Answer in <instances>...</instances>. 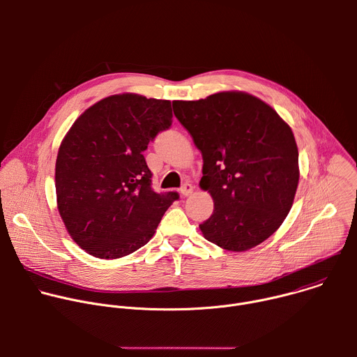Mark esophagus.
<instances>
[{"instance_id":"1","label":"esophagus","mask_w":357,"mask_h":357,"mask_svg":"<svg viewBox=\"0 0 357 357\" xmlns=\"http://www.w3.org/2000/svg\"><path fill=\"white\" fill-rule=\"evenodd\" d=\"M192 192H193V186H192L190 183H185V185L181 188V195H182V196H189V195H192Z\"/></svg>"}]
</instances>
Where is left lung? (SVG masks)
<instances>
[{
    "label": "left lung",
    "mask_w": 357,
    "mask_h": 357,
    "mask_svg": "<svg viewBox=\"0 0 357 357\" xmlns=\"http://www.w3.org/2000/svg\"><path fill=\"white\" fill-rule=\"evenodd\" d=\"M174 114L202 152L199 186L213 197V215L199 225L211 243L245 251L267 240L294 203L298 148L291 127L263 100L220 91L176 100Z\"/></svg>",
    "instance_id": "obj_1"
}]
</instances>
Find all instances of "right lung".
<instances>
[{"mask_svg":"<svg viewBox=\"0 0 357 357\" xmlns=\"http://www.w3.org/2000/svg\"><path fill=\"white\" fill-rule=\"evenodd\" d=\"M171 124L169 100L123 93L97 101L65 135L55 168L58 209L90 256L110 260L134 252L179 197L152 190L142 155Z\"/></svg>","mask_w":357,"mask_h":357,"instance_id":"1","label":"right lung"}]
</instances>
